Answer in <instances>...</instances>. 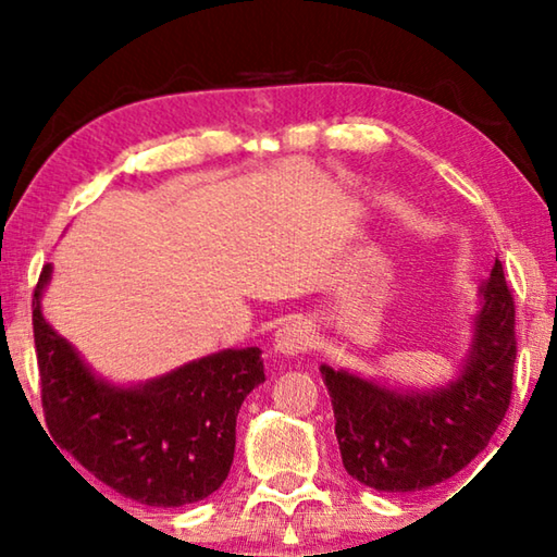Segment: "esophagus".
Segmentation results:
<instances>
[{
	"instance_id": "esophagus-1",
	"label": "esophagus",
	"mask_w": 557,
	"mask_h": 557,
	"mask_svg": "<svg viewBox=\"0 0 557 557\" xmlns=\"http://www.w3.org/2000/svg\"><path fill=\"white\" fill-rule=\"evenodd\" d=\"M312 344V329L305 322H287L277 329L275 348L282 356H299Z\"/></svg>"
}]
</instances>
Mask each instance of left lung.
Returning <instances> with one entry per match:
<instances>
[{
  "label": "left lung",
  "instance_id": "left-lung-1",
  "mask_svg": "<svg viewBox=\"0 0 557 557\" xmlns=\"http://www.w3.org/2000/svg\"><path fill=\"white\" fill-rule=\"evenodd\" d=\"M516 305L502 262L479 287L465 371L445 388L398 393L322 366L348 474L379 492H422L465 469L511 405Z\"/></svg>",
  "mask_w": 557,
  "mask_h": 557
}]
</instances>
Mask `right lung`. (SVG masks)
<instances>
[{
  "label": "right lung",
  "mask_w": 557,
  "mask_h": 557,
  "mask_svg": "<svg viewBox=\"0 0 557 557\" xmlns=\"http://www.w3.org/2000/svg\"><path fill=\"white\" fill-rule=\"evenodd\" d=\"M49 277L51 265H44L32 322L55 449L132 502L169 508L211 496L231 471L245 395L265 381L260 348H228L137 388H117L44 319L39 299Z\"/></svg>",
  "instance_id": "right-lung-1"
}]
</instances>
